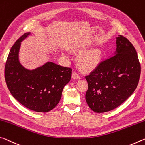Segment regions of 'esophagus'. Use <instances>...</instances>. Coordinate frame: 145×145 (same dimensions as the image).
Instances as JSON below:
<instances>
[{
  "label": "esophagus",
  "instance_id": "obj_1",
  "mask_svg": "<svg viewBox=\"0 0 145 145\" xmlns=\"http://www.w3.org/2000/svg\"><path fill=\"white\" fill-rule=\"evenodd\" d=\"M72 78L74 79H80L81 78V77L80 76V75L78 74L77 72H73L72 73Z\"/></svg>",
  "mask_w": 145,
  "mask_h": 145
}]
</instances>
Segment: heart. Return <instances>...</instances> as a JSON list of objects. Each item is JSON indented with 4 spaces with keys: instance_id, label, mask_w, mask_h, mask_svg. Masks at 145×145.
<instances>
[{
    "instance_id": "1",
    "label": "heart",
    "mask_w": 145,
    "mask_h": 145,
    "mask_svg": "<svg viewBox=\"0 0 145 145\" xmlns=\"http://www.w3.org/2000/svg\"><path fill=\"white\" fill-rule=\"evenodd\" d=\"M101 52L98 49L89 50L84 52L79 57V63L84 70L95 68L99 63Z\"/></svg>"
}]
</instances>
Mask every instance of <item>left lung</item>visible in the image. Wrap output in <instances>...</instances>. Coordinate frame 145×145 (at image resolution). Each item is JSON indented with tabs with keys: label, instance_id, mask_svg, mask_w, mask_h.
<instances>
[{
	"label": "left lung",
	"instance_id": "1",
	"mask_svg": "<svg viewBox=\"0 0 145 145\" xmlns=\"http://www.w3.org/2000/svg\"><path fill=\"white\" fill-rule=\"evenodd\" d=\"M113 56L99 64L86 78V101L96 113L111 111L134 92L141 75V64L134 46L123 35L117 37Z\"/></svg>",
	"mask_w": 145,
	"mask_h": 145
}]
</instances>
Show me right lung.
<instances>
[{"mask_svg":"<svg viewBox=\"0 0 145 145\" xmlns=\"http://www.w3.org/2000/svg\"><path fill=\"white\" fill-rule=\"evenodd\" d=\"M30 33H24L11 47L7 59L4 77L9 90L20 104L38 112H48L60 101L62 91L70 81L72 68L52 62L33 70L19 61L20 42Z\"/></svg>","mask_w":145,"mask_h":145,"instance_id":"right-lung-1","label":"right lung"}]
</instances>
